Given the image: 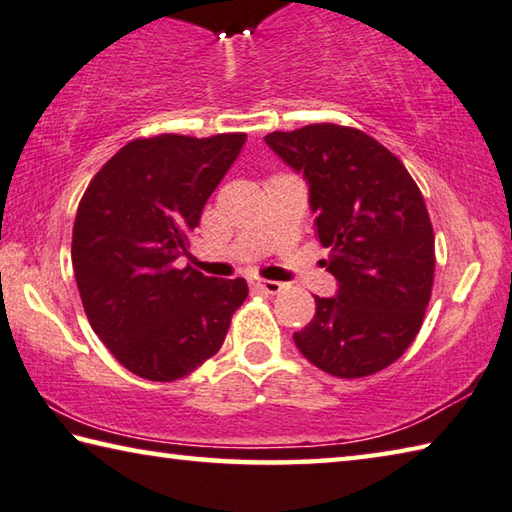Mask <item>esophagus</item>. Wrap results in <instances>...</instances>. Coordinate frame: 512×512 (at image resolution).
Segmentation results:
<instances>
[{
  "label": "esophagus",
  "mask_w": 512,
  "mask_h": 512,
  "mask_svg": "<svg viewBox=\"0 0 512 512\" xmlns=\"http://www.w3.org/2000/svg\"><path fill=\"white\" fill-rule=\"evenodd\" d=\"M256 292L261 294H279L283 290V283H276V281H256L254 285H251Z\"/></svg>",
  "instance_id": "1"
}]
</instances>
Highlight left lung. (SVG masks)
Returning a JSON list of instances; mask_svg holds the SVG:
<instances>
[{
    "label": "left lung",
    "instance_id": "8db88e82",
    "mask_svg": "<svg viewBox=\"0 0 512 512\" xmlns=\"http://www.w3.org/2000/svg\"><path fill=\"white\" fill-rule=\"evenodd\" d=\"M265 143L303 173L337 294L315 297L294 333L301 355L337 378L387 369L414 342L434 285V229L402 161L369 134L335 123L272 132Z\"/></svg>",
    "mask_w": 512,
    "mask_h": 512
}]
</instances>
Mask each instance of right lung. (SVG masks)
I'll list each match as a JSON object with an SVG mask.
<instances>
[{
  "mask_svg": "<svg viewBox=\"0 0 512 512\" xmlns=\"http://www.w3.org/2000/svg\"><path fill=\"white\" fill-rule=\"evenodd\" d=\"M247 134H159L123 146L78 204L71 263L94 333L139 378L173 382L220 351L245 279L191 265L188 236Z\"/></svg>",
  "mask_w": 512,
  "mask_h": 512,
  "instance_id": "add662e5",
  "label": "right lung"
}]
</instances>
